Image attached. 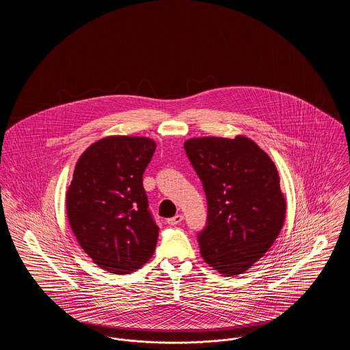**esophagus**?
Here are the masks:
<instances>
[{
    "mask_svg": "<svg viewBox=\"0 0 350 350\" xmlns=\"http://www.w3.org/2000/svg\"><path fill=\"white\" fill-rule=\"evenodd\" d=\"M183 220V215H181V214H177L176 217H169L167 220V223L169 226H177V224H180Z\"/></svg>",
    "mask_w": 350,
    "mask_h": 350,
    "instance_id": "obj_1",
    "label": "esophagus"
}]
</instances>
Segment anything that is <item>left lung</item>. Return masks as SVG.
<instances>
[{"label": "left lung", "mask_w": 350, "mask_h": 350, "mask_svg": "<svg viewBox=\"0 0 350 350\" xmlns=\"http://www.w3.org/2000/svg\"><path fill=\"white\" fill-rule=\"evenodd\" d=\"M183 148L207 198L206 227L198 233L203 260L223 275H237L275 241L286 217L278 170L245 136L196 137Z\"/></svg>", "instance_id": "left-lung-1"}]
</instances>
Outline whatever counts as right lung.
Returning a JSON list of instances; mask_svg holds the SVG:
<instances>
[{
    "label": "right lung",
    "mask_w": 350,
    "mask_h": 350,
    "mask_svg": "<svg viewBox=\"0 0 350 350\" xmlns=\"http://www.w3.org/2000/svg\"><path fill=\"white\" fill-rule=\"evenodd\" d=\"M156 143L109 136L79 159L67 191L70 228L83 252L114 274H130L154 252L159 227L148 208L143 174Z\"/></svg>",
    "instance_id": "right-lung-1"
}]
</instances>
